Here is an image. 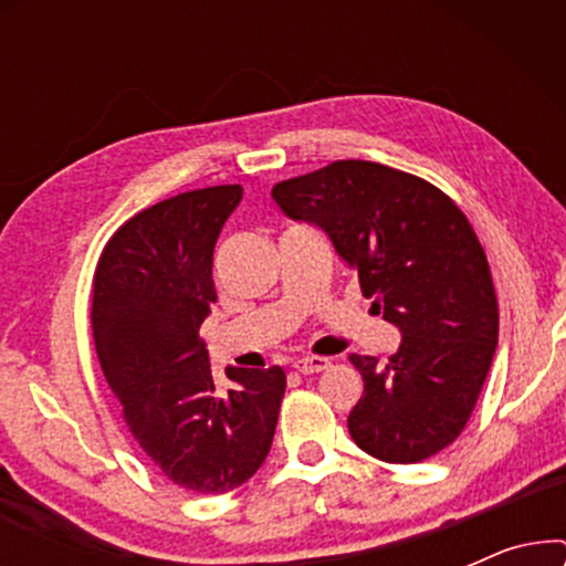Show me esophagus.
<instances>
[{
  "mask_svg": "<svg viewBox=\"0 0 566 566\" xmlns=\"http://www.w3.org/2000/svg\"><path fill=\"white\" fill-rule=\"evenodd\" d=\"M327 366H329V360L327 358H319V355H308V358L293 360V368H296L298 374H304V376L319 374V370H324Z\"/></svg>",
  "mask_w": 566,
  "mask_h": 566,
  "instance_id": "34e87169",
  "label": "esophagus"
}]
</instances>
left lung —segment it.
Here are the masks:
<instances>
[{
	"label": "left lung",
	"instance_id": "8db88e82",
	"mask_svg": "<svg viewBox=\"0 0 566 566\" xmlns=\"http://www.w3.org/2000/svg\"><path fill=\"white\" fill-rule=\"evenodd\" d=\"M277 208L327 234L374 312L401 335L389 360L350 355L363 397L347 417L358 448L417 463L467 428L497 347V298L467 216L420 177L332 161L273 188Z\"/></svg>",
	"mask_w": 566,
	"mask_h": 566
}]
</instances>
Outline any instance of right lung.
<instances>
[{"label": "right lung", "mask_w": 566, "mask_h": 566, "mask_svg": "<svg viewBox=\"0 0 566 566\" xmlns=\"http://www.w3.org/2000/svg\"><path fill=\"white\" fill-rule=\"evenodd\" d=\"M242 200L216 185L161 200L115 231L92 296L99 366L123 420L154 467L182 490L223 494L262 467L273 443L285 374L227 368L216 391L200 324L216 301L213 247Z\"/></svg>", "instance_id": "obj_1"}]
</instances>
